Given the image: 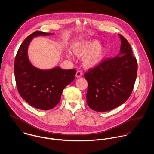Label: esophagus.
Here are the masks:
<instances>
[{
    "label": "esophagus",
    "instance_id": "1",
    "mask_svg": "<svg viewBox=\"0 0 154 154\" xmlns=\"http://www.w3.org/2000/svg\"><path fill=\"white\" fill-rule=\"evenodd\" d=\"M82 75V73L81 72V71H77L76 73V78H80L81 77Z\"/></svg>",
    "mask_w": 154,
    "mask_h": 154
}]
</instances>
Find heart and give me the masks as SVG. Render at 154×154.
<instances>
[{
	"label": "heart",
	"mask_w": 154,
	"mask_h": 154,
	"mask_svg": "<svg viewBox=\"0 0 154 154\" xmlns=\"http://www.w3.org/2000/svg\"><path fill=\"white\" fill-rule=\"evenodd\" d=\"M73 53L77 57H81L82 63L86 69H92L100 65L106 59L109 47L107 44H101L95 39H87L74 43L71 45ZM66 57L72 59V54L67 53Z\"/></svg>",
	"instance_id": "b5f03b06"
}]
</instances>
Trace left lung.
I'll return each instance as SVG.
<instances>
[{"instance_id":"left-lung-1","label":"left lung","mask_w":154,"mask_h":154,"mask_svg":"<svg viewBox=\"0 0 154 154\" xmlns=\"http://www.w3.org/2000/svg\"><path fill=\"white\" fill-rule=\"evenodd\" d=\"M122 40L119 54L85 73L88 81L87 103L92 110L108 111L122 105L132 94L137 65L127 40Z\"/></svg>"}]
</instances>
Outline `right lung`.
Returning <instances> with one entry per match:
<instances>
[{
    "mask_svg": "<svg viewBox=\"0 0 154 154\" xmlns=\"http://www.w3.org/2000/svg\"><path fill=\"white\" fill-rule=\"evenodd\" d=\"M54 34L37 31L21 45L15 59L14 73L17 87L22 98L37 109L50 110L60 101L62 91L75 79L76 70H64L60 67L40 69L32 65L28 48L33 38Z\"/></svg>",
    "mask_w": 154,
    "mask_h": 154,
    "instance_id": "add662e5",
    "label": "right lung"
}]
</instances>
